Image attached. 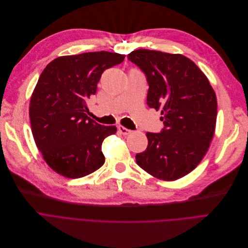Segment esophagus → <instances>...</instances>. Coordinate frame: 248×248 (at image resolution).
<instances>
[{
  "label": "esophagus",
  "mask_w": 248,
  "mask_h": 248,
  "mask_svg": "<svg viewBox=\"0 0 248 248\" xmlns=\"http://www.w3.org/2000/svg\"><path fill=\"white\" fill-rule=\"evenodd\" d=\"M118 130H119V132L123 135H128V134H130L132 132L131 130H129V129H127L124 126H121V125L118 126Z\"/></svg>",
  "instance_id": "34e87169"
}]
</instances>
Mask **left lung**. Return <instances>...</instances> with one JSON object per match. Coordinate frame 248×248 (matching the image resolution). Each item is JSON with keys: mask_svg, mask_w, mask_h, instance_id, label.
I'll return each mask as SVG.
<instances>
[{"mask_svg": "<svg viewBox=\"0 0 248 248\" xmlns=\"http://www.w3.org/2000/svg\"><path fill=\"white\" fill-rule=\"evenodd\" d=\"M146 77L147 105L161 112L160 133L147 132L138 166L163 181L183 178L197 168L214 136L217 99L207 77L182 54L137 49L127 55Z\"/></svg>", "mask_w": 248, "mask_h": 248, "instance_id": "obj_1", "label": "left lung"}]
</instances>
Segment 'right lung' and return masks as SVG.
<instances>
[{
    "label": "right lung",
    "mask_w": 248,
    "mask_h": 248,
    "mask_svg": "<svg viewBox=\"0 0 248 248\" xmlns=\"http://www.w3.org/2000/svg\"><path fill=\"white\" fill-rule=\"evenodd\" d=\"M124 58L108 51L61 56L40 75L30 100L32 134L44 160L57 173L78 179L104 164L102 143L117 128L89 118L87 102L96 93L104 70Z\"/></svg>",
    "instance_id": "obj_1"
}]
</instances>
